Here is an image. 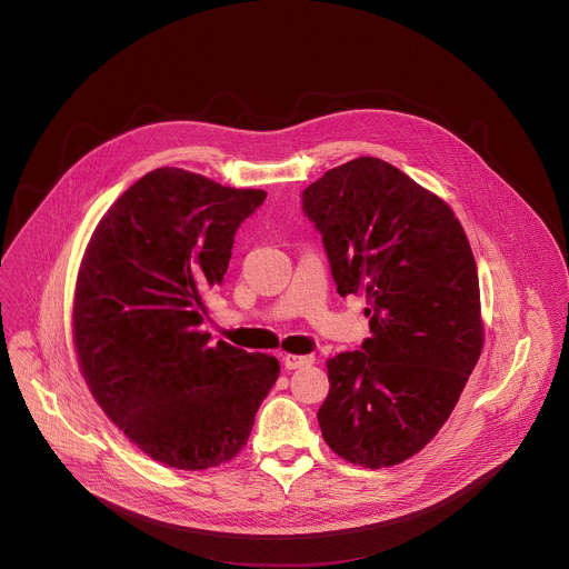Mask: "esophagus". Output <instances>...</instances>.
Segmentation results:
<instances>
[{"instance_id": "1", "label": "esophagus", "mask_w": 569, "mask_h": 569, "mask_svg": "<svg viewBox=\"0 0 569 569\" xmlns=\"http://www.w3.org/2000/svg\"><path fill=\"white\" fill-rule=\"evenodd\" d=\"M315 356H299V353H283V365L286 369H299L306 365H312Z\"/></svg>"}]
</instances>
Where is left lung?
Listing matches in <instances>:
<instances>
[{
	"label": "left lung",
	"instance_id": "obj_1",
	"mask_svg": "<svg viewBox=\"0 0 569 569\" xmlns=\"http://www.w3.org/2000/svg\"><path fill=\"white\" fill-rule=\"evenodd\" d=\"M341 297L365 295L371 339L328 360L317 418L342 459L393 466L449 420L483 323L477 263L451 207L380 158H356L303 191Z\"/></svg>",
	"mask_w": 569,
	"mask_h": 569
}]
</instances>
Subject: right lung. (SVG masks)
<instances>
[{
    "instance_id": "right-lung-1",
    "label": "right lung",
    "mask_w": 569,
    "mask_h": 569,
    "mask_svg": "<svg viewBox=\"0 0 569 569\" xmlns=\"http://www.w3.org/2000/svg\"><path fill=\"white\" fill-rule=\"evenodd\" d=\"M261 189L162 167L131 184L94 230L77 277L79 367L106 416L142 453L204 470L239 453L279 360L202 332L239 224Z\"/></svg>"
}]
</instances>
